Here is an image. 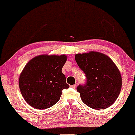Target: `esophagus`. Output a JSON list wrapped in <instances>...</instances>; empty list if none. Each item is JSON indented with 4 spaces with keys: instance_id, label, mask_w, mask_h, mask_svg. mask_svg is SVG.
Here are the masks:
<instances>
[{
    "instance_id": "obj_1",
    "label": "esophagus",
    "mask_w": 135,
    "mask_h": 135,
    "mask_svg": "<svg viewBox=\"0 0 135 135\" xmlns=\"http://www.w3.org/2000/svg\"><path fill=\"white\" fill-rule=\"evenodd\" d=\"M71 87H72V88H74V89H75V88L77 87V84H73V85L71 86Z\"/></svg>"
}]
</instances>
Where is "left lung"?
<instances>
[{"mask_svg":"<svg viewBox=\"0 0 135 135\" xmlns=\"http://www.w3.org/2000/svg\"><path fill=\"white\" fill-rule=\"evenodd\" d=\"M75 60L87 79L84 85L77 88L82 101L95 109L112 106L122 88L120 72L112 59L103 53L90 51L75 54Z\"/></svg>","mask_w":135,"mask_h":135,"instance_id":"obj_1","label":"left lung"}]
</instances>
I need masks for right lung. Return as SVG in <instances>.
<instances>
[{
	"label": "right lung",
	"mask_w": 135,
	"mask_h": 135,
	"mask_svg": "<svg viewBox=\"0 0 135 135\" xmlns=\"http://www.w3.org/2000/svg\"><path fill=\"white\" fill-rule=\"evenodd\" d=\"M65 54L37 56L27 63L19 77V88L25 100L38 109L49 108L60 100L62 90L69 88L62 68Z\"/></svg>",
	"instance_id": "obj_1"
}]
</instances>
